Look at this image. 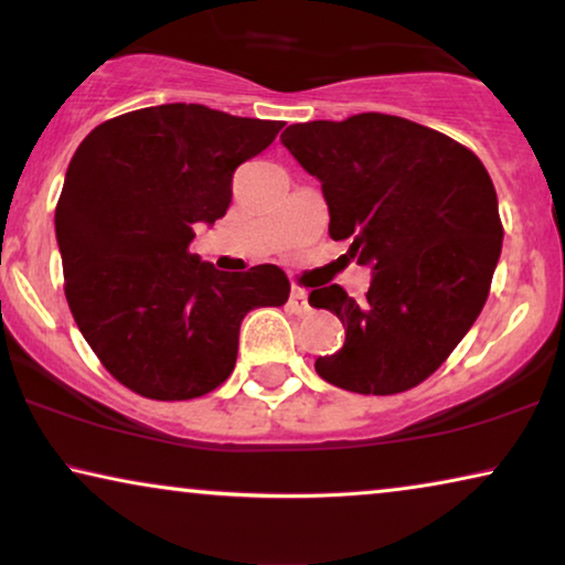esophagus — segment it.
I'll list each match as a JSON object with an SVG mask.
<instances>
[{"label":"esophagus","instance_id":"1","mask_svg":"<svg viewBox=\"0 0 565 565\" xmlns=\"http://www.w3.org/2000/svg\"><path fill=\"white\" fill-rule=\"evenodd\" d=\"M290 308H292V313H298V316H303L308 311V292L303 288H292Z\"/></svg>","mask_w":565,"mask_h":565}]
</instances>
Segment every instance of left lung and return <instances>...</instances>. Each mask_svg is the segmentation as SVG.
<instances>
[{"label":"left lung","mask_w":565,"mask_h":565,"mask_svg":"<svg viewBox=\"0 0 565 565\" xmlns=\"http://www.w3.org/2000/svg\"><path fill=\"white\" fill-rule=\"evenodd\" d=\"M280 141L321 182L331 238H350L352 257L373 267L362 303L339 285L308 296L347 334L316 373L365 396L414 388L489 298L504 238L489 172L450 136L383 113L296 122Z\"/></svg>","instance_id":"left-lung-1"}]
</instances>
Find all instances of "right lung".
<instances>
[{
  "label": "right lung",
  "mask_w": 565,
  "mask_h": 565,
  "mask_svg": "<svg viewBox=\"0 0 565 565\" xmlns=\"http://www.w3.org/2000/svg\"><path fill=\"white\" fill-rule=\"evenodd\" d=\"M280 128L205 105L143 107L97 126L68 161L56 205L68 308L107 373L138 396L218 388L244 316L288 300L280 267L221 273L190 254L195 223L226 215L236 167Z\"/></svg>",
  "instance_id": "1"
}]
</instances>
